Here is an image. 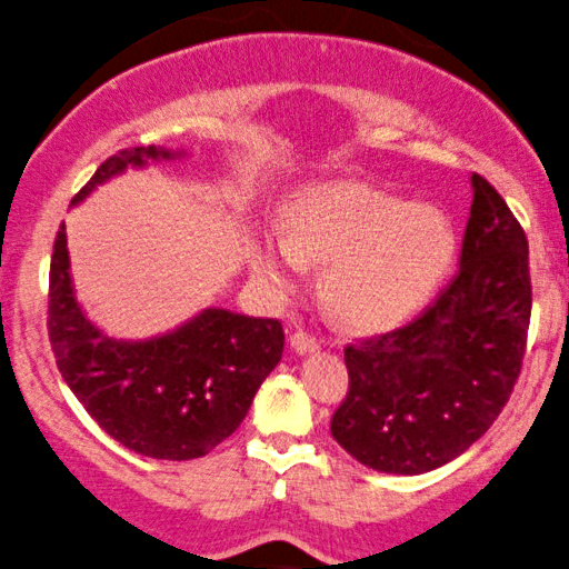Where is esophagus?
<instances>
[{"label": "esophagus", "mask_w": 569, "mask_h": 569, "mask_svg": "<svg viewBox=\"0 0 569 569\" xmlns=\"http://www.w3.org/2000/svg\"><path fill=\"white\" fill-rule=\"evenodd\" d=\"M290 346L292 349H296V353H313V351H319V338L317 336H311V332H306V330H292L290 332Z\"/></svg>", "instance_id": "1"}]
</instances>
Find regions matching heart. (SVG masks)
Here are the masks:
<instances>
[{
  "instance_id": "obj_1",
  "label": "heart",
  "mask_w": 569,
  "mask_h": 569,
  "mask_svg": "<svg viewBox=\"0 0 569 569\" xmlns=\"http://www.w3.org/2000/svg\"><path fill=\"white\" fill-rule=\"evenodd\" d=\"M456 256L442 210L412 204L359 180H327L292 199L284 233H266L252 269L277 292L327 263L325 298L353 330H386L431 296Z\"/></svg>"
}]
</instances>
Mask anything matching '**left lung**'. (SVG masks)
I'll list each match as a JSON object with an SVG mask.
<instances>
[{"mask_svg":"<svg viewBox=\"0 0 569 569\" xmlns=\"http://www.w3.org/2000/svg\"><path fill=\"white\" fill-rule=\"evenodd\" d=\"M460 269L416 322L346 346L349 393L336 442L383 473H426L463 456L509 402L532 311L527 237L503 197L471 176Z\"/></svg>","mask_w":569,"mask_h":569,"instance_id":"left-lung-1","label":"left lung"}]
</instances>
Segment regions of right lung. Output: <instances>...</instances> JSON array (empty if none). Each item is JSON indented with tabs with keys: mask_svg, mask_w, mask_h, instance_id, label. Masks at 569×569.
<instances>
[{
	"mask_svg": "<svg viewBox=\"0 0 569 569\" xmlns=\"http://www.w3.org/2000/svg\"><path fill=\"white\" fill-rule=\"evenodd\" d=\"M178 157L183 151L157 146L113 153L71 204L127 167ZM47 332L60 376L90 418L127 450L157 460L202 458L231 437L284 351L279 319L226 309H204L149 340L106 336L73 296L63 223L50 260Z\"/></svg>",
	"mask_w": 569,
	"mask_h": 569,
	"instance_id": "add662e5",
	"label": "right lung"
}]
</instances>
